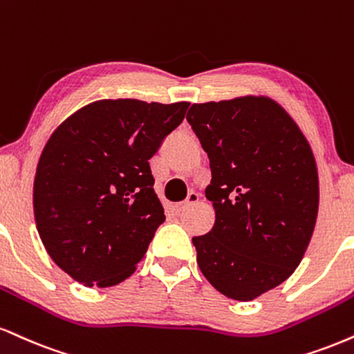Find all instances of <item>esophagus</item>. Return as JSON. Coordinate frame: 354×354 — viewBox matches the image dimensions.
<instances>
[{
    "instance_id": "1",
    "label": "esophagus",
    "mask_w": 354,
    "mask_h": 354,
    "mask_svg": "<svg viewBox=\"0 0 354 354\" xmlns=\"http://www.w3.org/2000/svg\"><path fill=\"white\" fill-rule=\"evenodd\" d=\"M198 201H199V194L196 193V191H189L188 198H186L185 201H183V203H178V204H174V211H176L178 214H180V212L186 211V209H188L189 206H193V204H196Z\"/></svg>"
}]
</instances>
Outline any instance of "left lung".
Instances as JSON below:
<instances>
[{"mask_svg":"<svg viewBox=\"0 0 354 354\" xmlns=\"http://www.w3.org/2000/svg\"><path fill=\"white\" fill-rule=\"evenodd\" d=\"M186 120L209 156L206 198L216 221L193 237L216 290L249 301L295 272L317 224L320 186L312 147L266 95L191 105Z\"/></svg>","mask_w":354,"mask_h":354,"instance_id":"left-lung-1","label":"left lung"}]
</instances>
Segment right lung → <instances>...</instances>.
Wrapping results in <instances>:
<instances>
[{
	"label": "right lung",
	"mask_w": 354,
	"mask_h": 354,
	"mask_svg": "<svg viewBox=\"0 0 354 354\" xmlns=\"http://www.w3.org/2000/svg\"><path fill=\"white\" fill-rule=\"evenodd\" d=\"M189 102L104 99L53 131L32 186L34 219L55 266L85 287L133 274L165 221L148 160Z\"/></svg>",
	"instance_id": "1"
}]
</instances>
